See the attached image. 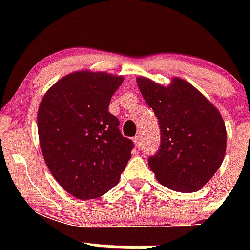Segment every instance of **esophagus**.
I'll list each match as a JSON object with an SVG mask.
<instances>
[{
  "mask_svg": "<svg viewBox=\"0 0 250 250\" xmlns=\"http://www.w3.org/2000/svg\"><path fill=\"white\" fill-rule=\"evenodd\" d=\"M133 141H134V143H135V147H136L137 149H141L142 148V142H141V137L140 136H135L134 139H133Z\"/></svg>",
  "mask_w": 250,
  "mask_h": 250,
  "instance_id": "1",
  "label": "esophagus"
}]
</instances>
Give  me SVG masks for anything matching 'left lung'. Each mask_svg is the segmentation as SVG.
<instances>
[{
    "instance_id": "8db88e82",
    "label": "left lung",
    "mask_w": 250,
    "mask_h": 250,
    "mask_svg": "<svg viewBox=\"0 0 250 250\" xmlns=\"http://www.w3.org/2000/svg\"><path fill=\"white\" fill-rule=\"evenodd\" d=\"M136 83L161 129L159 151L148 160L156 180L180 193L199 190L226 154L227 131L220 111L180 77H173L167 87L143 76Z\"/></svg>"
}]
</instances>
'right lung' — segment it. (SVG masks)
<instances>
[{
	"label": "right lung",
	"instance_id": "obj_1",
	"mask_svg": "<svg viewBox=\"0 0 250 250\" xmlns=\"http://www.w3.org/2000/svg\"><path fill=\"white\" fill-rule=\"evenodd\" d=\"M123 76L103 71L68 74L48 89L37 111L45 165L59 185L79 200L102 196L119 183L131 140L108 111Z\"/></svg>",
	"mask_w": 250,
	"mask_h": 250
}]
</instances>
